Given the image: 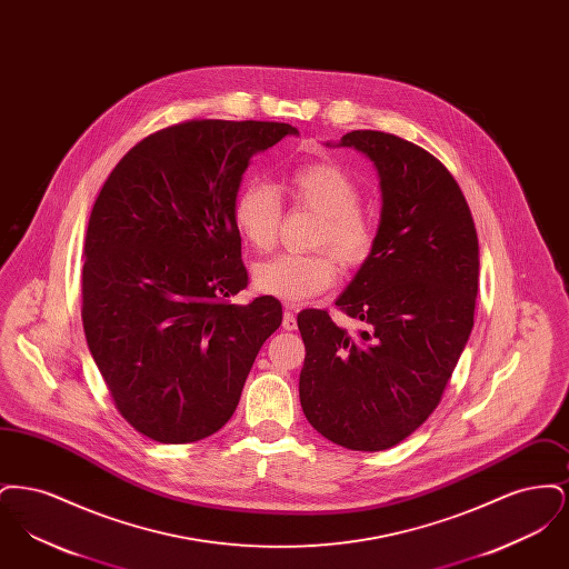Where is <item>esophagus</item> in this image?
Instances as JSON below:
<instances>
[{
  "label": "esophagus",
  "instance_id": "obj_1",
  "mask_svg": "<svg viewBox=\"0 0 569 569\" xmlns=\"http://www.w3.org/2000/svg\"><path fill=\"white\" fill-rule=\"evenodd\" d=\"M281 326L286 328V330H297V316L292 313V307H286V311H283V322Z\"/></svg>",
  "mask_w": 569,
  "mask_h": 569
}]
</instances>
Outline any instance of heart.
<instances>
[{
  "mask_svg": "<svg viewBox=\"0 0 569 569\" xmlns=\"http://www.w3.org/2000/svg\"><path fill=\"white\" fill-rule=\"evenodd\" d=\"M295 207L320 216L309 253H279L253 269V286L269 297L300 302L328 290L337 279V262L356 271L369 262L378 244V223L360 204L362 190L352 174L330 160L307 162L286 179ZM283 202L267 183H249L234 200V223L258 251L277 243Z\"/></svg>",
  "mask_w": 569,
  "mask_h": 569,
  "instance_id": "1",
  "label": "heart"
}]
</instances>
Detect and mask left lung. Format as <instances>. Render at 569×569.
Returning a JSON list of instances; mask_svg holds the SVG:
<instances>
[{"mask_svg": "<svg viewBox=\"0 0 569 569\" xmlns=\"http://www.w3.org/2000/svg\"><path fill=\"white\" fill-rule=\"evenodd\" d=\"M376 163L381 221L373 256L335 302L298 313L305 341L300 406L318 433L348 450H388L439 406L473 328L478 234L459 183L422 147L353 130L341 138Z\"/></svg>", "mask_w": 569, "mask_h": 569, "instance_id": "left-lung-1", "label": "left lung"}]
</instances>
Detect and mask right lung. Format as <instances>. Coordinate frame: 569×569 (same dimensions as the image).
I'll list each match as a JSON object with an SVG mask.
<instances>
[{"label": "right lung", "mask_w": 569, "mask_h": 569, "mask_svg": "<svg viewBox=\"0 0 569 569\" xmlns=\"http://www.w3.org/2000/svg\"><path fill=\"white\" fill-rule=\"evenodd\" d=\"M298 134L277 121L190 119L134 144L91 209L82 328L117 411L160 443L219 431L281 302L247 288L234 200L249 158Z\"/></svg>", "instance_id": "add662e5"}]
</instances>
